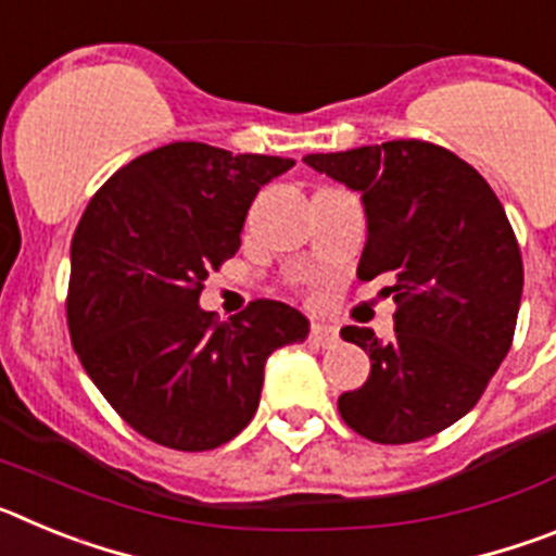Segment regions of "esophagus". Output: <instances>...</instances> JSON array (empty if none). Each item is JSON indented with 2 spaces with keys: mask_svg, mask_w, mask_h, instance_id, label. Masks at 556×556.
I'll return each mask as SVG.
<instances>
[{
  "mask_svg": "<svg viewBox=\"0 0 556 556\" xmlns=\"http://www.w3.org/2000/svg\"><path fill=\"white\" fill-rule=\"evenodd\" d=\"M308 342L317 348H333L339 342V333H337V328L323 326V323H314L312 331H308Z\"/></svg>",
  "mask_w": 556,
  "mask_h": 556,
  "instance_id": "34e87169",
  "label": "esophagus"
}]
</instances>
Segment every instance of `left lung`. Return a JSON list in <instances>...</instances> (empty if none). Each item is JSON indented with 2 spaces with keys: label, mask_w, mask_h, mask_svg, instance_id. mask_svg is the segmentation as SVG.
<instances>
[{
  "label": "left lung",
  "mask_w": 556,
  "mask_h": 556,
  "mask_svg": "<svg viewBox=\"0 0 556 556\" xmlns=\"http://www.w3.org/2000/svg\"><path fill=\"white\" fill-rule=\"evenodd\" d=\"M312 169L362 194V281L392 294L395 337L345 326L370 376L339 395V415L372 443L426 440L468 415L509 353L523 262L504 205L445 147L401 139L306 155Z\"/></svg>",
  "instance_id": "1"
}]
</instances>
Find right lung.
<instances>
[{
  "label": "right lung",
  "instance_id": "obj_1",
  "mask_svg": "<svg viewBox=\"0 0 556 556\" xmlns=\"http://www.w3.org/2000/svg\"><path fill=\"white\" fill-rule=\"evenodd\" d=\"M294 166L200 141L144 152L102 184L72 236L66 323L80 365L127 426L175 451H211L253 420L273 351L308 320L253 301L217 323L211 269L242 244L258 189Z\"/></svg>",
  "mask_w": 556,
  "mask_h": 556
}]
</instances>
